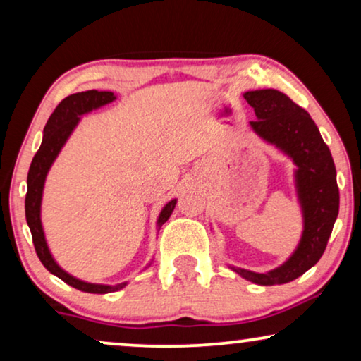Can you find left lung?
I'll list each match as a JSON object with an SVG mask.
<instances>
[{
  "label": "left lung",
  "mask_w": 361,
  "mask_h": 361,
  "mask_svg": "<svg viewBox=\"0 0 361 361\" xmlns=\"http://www.w3.org/2000/svg\"><path fill=\"white\" fill-rule=\"evenodd\" d=\"M255 110L251 130L294 162V187L302 212V235L294 253L278 268L255 273L230 266L236 274L259 286L298 279L320 259L338 215L337 172L317 125L283 92L266 88L243 93Z\"/></svg>",
  "instance_id": "left-lung-1"
}]
</instances>
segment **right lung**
Returning a JSON list of instances; mask_svg holds the SVG:
<instances>
[{
	"label": "right lung",
	"instance_id": "obj_1",
	"mask_svg": "<svg viewBox=\"0 0 361 361\" xmlns=\"http://www.w3.org/2000/svg\"><path fill=\"white\" fill-rule=\"evenodd\" d=\"M116 97L113 92H98V90H87L80 93H73L59 103L56 110L49 118L46 126H44L42 133V142L39 151L34 156L27 172V194H26V221L29 225L32 235V243L36 248V253L41 259V263L46 266L49 273H52L57 278H61L63 283H67L72 288L83 293L90 294H108L120 290L128 284V281L120 284H95V283H87L75 278V276L68 274L66 269H62L57 264V261L54 259V256L49 250L46 235H44V226L41 220V207H42V194H44V185H46V179L49 171L54 164V161L57 159L59 152L62 151V147L66 146V142L71 135L75 130L78 123H80L82 116L87 115L93 110L108 105V103L115 102ZM177 204V199H172L171 202L162 207L159 216H157V231L162 225L169 220V216L174 210ZM152 263V261H151ZM151 263L147 266H151ZM146 266V268H147ZM145 268V269H146Z\"/></svg>",
	"mask_w": 361,
	"mask_h": 361
}]
</instances>
